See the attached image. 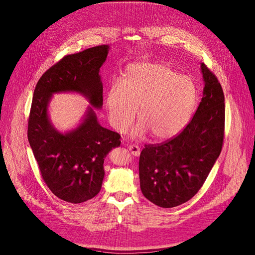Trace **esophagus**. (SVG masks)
I'll use <instances>...</instances> for the list:
<instances>
[{"instance_id":"esophagus-1","label":"esophagus","mask_w":255,"mask_h":255,"mask_svg":"<svg viewBox=\"0 0 255 255\" xmlns=\"http://www.w3.org/2000/svg\"><path fill=\"white\" fill-rule=\"evenodd\" d=\"M129 151L131 152V154L132 155H134V156H139V154H140V148L138 145H136V144H131V145H129Z\"/></svg>"}]
</instances>
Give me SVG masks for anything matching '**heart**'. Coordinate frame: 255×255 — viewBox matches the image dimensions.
Instances as JSON below:
<instances>
[{
    "mask_svg": "<svg viewBox=\"0 0 255 255\" xmlns=\"http://www.w3.org/2000/svg\"><path fill=\"white\" fill-rule=\"evenodd\" d=\"M197 100L193 79L179 75L161 63L129 66L123 82L114 83L106 94V107L113 126L120 132L128 129L138 106L139 122L133 136L150 132L154 139L175 136L186 126Z\"/></svg>",
    "mask_w": 255,
    "mask_h": 255,
    "instance_id": "heart-1",
    "label": "heart"
}]
</instances>
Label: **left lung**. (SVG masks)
Wrapping results in <instances>:
<instances>
[{"label": "left lung", "instance_id": "left-lung-1", "mask_svg": "<svg viewBox=\"0 0 255 255\" xmlns=\"http://www.w3.org/2000/svg\"><path fill=\"white\" fill-rule=\"evenodd\" d=\"M204 96L190 122L171 138L144 144L139 156L143 196L161 208L191 199L219 157L224 139V94L218 78L202 64Z\"/></svg>", "mask_w": 255, "mask_h": 255}]
</instances>
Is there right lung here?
<instances>
[{
    "mask_svg": "<svg viewBox=\"0 0 255 255\" xmlns=\"http://www.w3.org/2000/svg\"><path fill=\"white\" fill-rule=\"evenodd\" d=\"M107 53L109 46L98 45L67 55L43 73L34 90L28 139L49 190L71 204L85 203L99 193L104 158L120 145L121 135L100 126L91 107L82 124L62 134L49 123L47 105L53 93L72 91L100 109L103 87L99 69Z\"/></svg>",
    "mask_w": 255,
    "mask_h": 255,
    "instance_id": "1",
    "label": "right lung"
}]
</instances>
